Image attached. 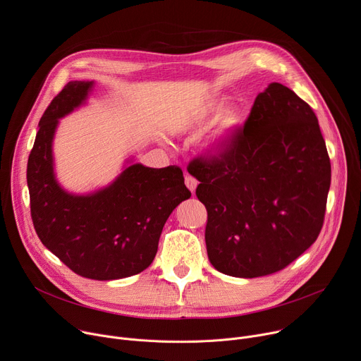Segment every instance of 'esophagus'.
<instances>
[{
    "label": "esophagus",
    "mask_w": 361,
    "mask_h": 361,
    "mask_svg": "<svg viewBox=\"0 0 361 361\" xmlns=\"http://www.w3.org/2000/svg\"><path fill=\"white\" fill-rule=\"evenodd\" d=\"M185 185H186V188L190 190V192H195V189H197V185H198V180L193 178V176H190V175H186L185 176Z\"/></svg>",
    "instance_id": "1"
}]
</instances>
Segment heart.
<instances>
[{"label":"heart","mask_w":361,"mask_h":361,"mask_svg":"<svg viewBox=\"0 0 361 361\" xmlns=\"http://www.w3.org/2000/svg\"><path fill=\"white\" fill-rule=\"evenodd\" d=\"M240 120V111L235 105H231L228 108H226L221 114L219 118V126L218 130L215 133V145H221L226 138L233 133V130L235 128V126L238 124Z\"/></svg>","instance_id":"obj_1"}]
</instances>
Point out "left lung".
<instances>
[{
  "label": "left lung",
  "instance_id": "obj_1",
  "mask_svg": "<svg viewBox=\"0 0 361 361\" xmlns=\"http://www.w3.org/2000/svg\"><path fill=\"white\" fill-rule=\"evenodd\" d=\"M208 212L211 264L234 277L279 271L318 238L331 163L310 104L273 82L216 154L189 163Z\"/></svg>",
  "mask_w": 361,
  "mask_h": 361
}]
</instances>
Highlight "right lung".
<instances>
[{"label":"right lung","mask_w":361,"mask_h":361,"mask_svg":"<svg viewBox=\"0 0 361 361\" xmlns=\"http://www.w3.org/2000/svg\"><path fill=\"white\" fill-rule=\"evenodd\" d=\"M92 85L68 82L46 108L27 161V185L33 226L46 248L82 277L113 281L152 264L166 219L190 192L178 166L153 169L140 163L87 197L59 186L53 173V134L59 118L84 102Z\"/></svg>","instance_id":"1"}]
</instances>
